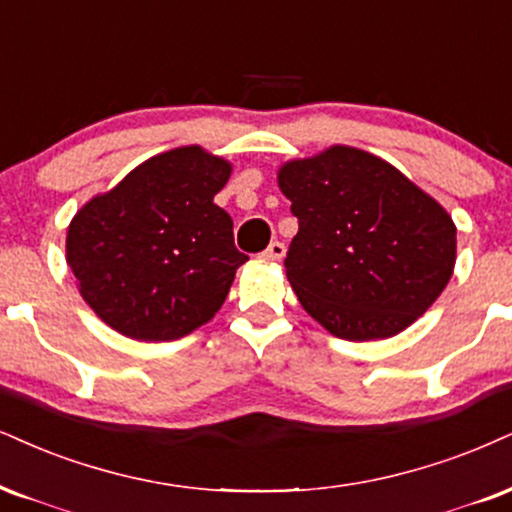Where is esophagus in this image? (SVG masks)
Returning <instances> with one entry per match:
<instances>
[{
    "label": "esophagus",
    "instance_id": "1",
    "mask_svg": "<svg viewBox=\"0 0 512 512\" xmlns=\"http://www.w3.org/2000/svg\"><path fill=\"white\" fill-rule=\"evenodd\" d=\"M261 256L266 258V261H280V258L285 256V244H282V242H270L268 249L263 251Z\"/></svg>",
    "mask_w": 512,
    "mask_h": 512
}]
</instances>
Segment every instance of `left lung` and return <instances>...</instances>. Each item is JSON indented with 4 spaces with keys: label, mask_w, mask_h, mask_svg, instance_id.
Instances as JSON below:
<instances>
[{
    "label": "left lung",
    "mask_w": 512,
    "mask_h": 512,
    "mask_svg": "<svg viewBox=\"0 0 512 512\" xmlns=\"http://www.w3.org/2000/svg\"><path fill=\"white\" fill-rule=\"evenodd\" d=\"M299 232L285 270L301 306L334 337H394L444 292L456 225L387 161L330 147L280 168Z\"/></svg>",
    "instance_id": "obj_1"
}]
</instances>
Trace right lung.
Returning <instances> with one entry per match:
<instances>
[{"instance_id": "add662e5", "label": "right lung", "mask_w": 512, "mask_h": 512, "mask_svg": "<svg viewBox=\"0 0 512 512\" xmlns=\"http://www.w3.org/2000/svg\"><path fill=\"white\" fill-rule=\"evenodd\" d=\"M230 170L201 147H180L75 213L66 261L106 325L140 342H170L218 313L249 258L237 251L232 218L213 204Z\"/></svg>"}]
</instances>
